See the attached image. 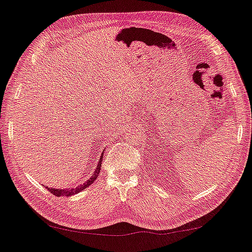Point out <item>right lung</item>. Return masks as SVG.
<instances>
[{"label": "right lung", "mask_w": 252, "mask_h": 252, "mask_svg": "<svg viewBox=\"0 0 252 252\" xmlns=\"http://www.w3.org/2000/svg\"><path fill=\"white\" fill-rule=\"evenodd\" d=\"M102 156H103V153L101 154V157H100L99 161H98V165H97V167H96V170L94 171V174L92 175L91 178L88 179V180L85 182V184L78 185L77 188H71V189H52V188H47V189H48L49 191H50L52 194L57 195V196H70V195L78 193V192L83 191L84 189H86L87 187H90V186L93 184V182L96 180L98 175H99V171H100V169H101Z\"/></svg>", "instance_id": "add662e5"}]
</instances>
